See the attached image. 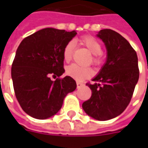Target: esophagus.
Wrapping results in <instances>:
<instances>
[{
    "mask_svg": "<svg viewBox=\"0 0 148 148\" xmlns=\"http://www.w3.org/2000/svg\"><path fill=\"white\" fill-rule=\"evenodd\" d=\"M84 84L80 82H77V88H81L82 86H83Z\"/></svg>",
    "mask_w": 148,
    "mask_h": 148,
    "instance_id": "1",
    "label": "esophagus"
}]
</instances>
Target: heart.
<instances>
[{"instance_id": "1", "label": "heart", "mask_w": 148, "mask_h": 148, "mask_svg": "<svg viewBox=\"0 0 148 148\" xmlns=\"http://www.w3.org/2000/svg\"><path fill=\"white\" fill-rule=\"evenodd\" d=\"M79 43L93 54L92 64L94 66H101L103 63L104 58L101 55L102 46L101 43L92 36H84L79 39ZM63 59L65 62H69L71 61L74 55V43L73 42H67L63 48L62 51ZM66 74L69 77L74 78L76 81H83L93 75V71L90 67H82L77 65L73 64L69 66L66 70Z\"/></svg>"}]
</instances>
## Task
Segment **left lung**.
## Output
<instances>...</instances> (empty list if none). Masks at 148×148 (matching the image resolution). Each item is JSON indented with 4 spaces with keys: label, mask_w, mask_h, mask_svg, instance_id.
<instances>
[{
    "label": "left lung",
    "mask_w": 148,
    "mask_h": 148,
    "mask_svg": "<svg viewBox=\"0 0 148 148\" xmlns=\"http://www.w3.org/2000/svg\"><path fill=\"white\" fill-rule=\"evenodd\" d=\"M97 36L108 51L106 63L94 84L86 83L92 91L82 104L84 111L97 121H108L121 114L129 105L140 71L136 51L121 35L111 29H102Z\"/></svg>",
    "instance_id": "8db88e82"
}]
</instances>
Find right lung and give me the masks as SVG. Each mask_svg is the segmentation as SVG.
<instances>
[{
    "label": "right lung",
    "instance_id": "add662e5",
    "mask_svg": "<svg viewBox=\"0 0 148 148\" xmlns=\"http://www.w3.org/2000/svg\"><path fill=\"white\" fill-rule=\"evenodd\" d=\"M44 28L24 38L18 47L12 64V78L16 97L27 114L36 119H47L62 108L65 97L73 92L76 82L64 73L62 51L76 35ZM51 75L58 77L52 81Z\"/></svg>",
    "mask_w": 148,
    "mask_h": 148
}]
</instances>
